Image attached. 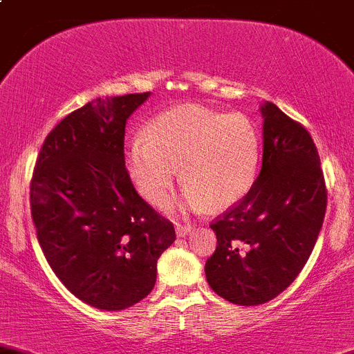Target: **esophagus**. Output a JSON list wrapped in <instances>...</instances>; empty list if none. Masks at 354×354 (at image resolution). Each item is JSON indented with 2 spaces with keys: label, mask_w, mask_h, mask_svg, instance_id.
<instances>
[{
  "label": "esophagus",
  "mask_w": 354,
  "mask_h": 354,
  "mask_svg": "<svg viewBox=\"0 0 354 354\" xmlns=\"http://www.w3.org/2000/svg\"><path fill=\"white\" fill-rule=\"evenodd\" d=\"M176 232H177V236H185L189 232H191V225H189V223H177L176 225Z\"/></svg>",
  "instance_id": "esophagus-1"
}]
</instances>
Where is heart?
<instances>
[{
    "label": "heart",
    "instance_id": "heart-1",
    "mask_svg": "<svg viewBox=\"0 0 354 354\" xmlns=\"http://www.w3.org/2000/svg\"><path fill=\"white\" fill-rule=\"evenodd\" d=\"M259 156L254 124L243 114L178 105L153 118L127 140L124 167L147 201L162 204L180 177L191 206L227 207L252 184Z\"/></svg>",
    "mask_w": 354,
    "mask_h": 354
}]
</instances>
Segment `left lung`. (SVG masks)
Returning <instances> with one entry per match:
<instances>
[{
  "label": "left lung",
  "instance_id": "left-lung-1",
  "mask_svg": "<svg viewBox=\"0 0 354 354\" xmlns=\"http://www.w3.org/2000/svg\"><path fill=\"white\" fill-rule=\"evenodd\" d=\"M262 169L245 196L211 221L216 250L204 271L235 305L278 297L310 257L327 207L319 151L304 124L266 102Z\"/></svg>",
  "mask_w": 354,
  "mask_h": 354
}]
</instances>
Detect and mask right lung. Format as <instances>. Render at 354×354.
I'll use <instances>...</instances> for the list:
<instances>
[{"instance_id":"obj_1","label":"right lung","mask_w":354,"mask_h":354,"mask_svg":"<svg viewBox=\"0 0 354 354\" xmlns=\"http://www.w3.org/2000/svg\"><path fill=\"white\" fill-rule=\"evenodd\" d=\"M150 92L95 98L47 134L30 209L47 262L75 297L102 310L143 300L174 223L141 198L124 167L126 121Z\"/></svg>"}]
</instances>
